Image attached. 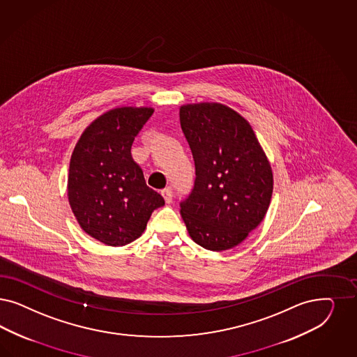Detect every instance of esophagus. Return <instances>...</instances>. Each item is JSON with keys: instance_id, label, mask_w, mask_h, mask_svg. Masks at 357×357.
<instances>
[{"instance_id": "1", "label": "esophagus", "mask_w": 357, "mask_h": 357, "mask_svg": "<svg viewBox=\"0 0 357 357\" xmlns=\"http://www.w3.org/2000/svg\"><path fill=\"white\" fill-rule=\"evenodd\" d=\"M162 197L165 199V202L167 203V204H170L172 202V188H165V190H162Z\"/></svg>"}]
</instances>
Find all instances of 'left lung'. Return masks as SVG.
I'll list each match as a JSON object with an SVG mask.
<instances>
[{"mask_svg": "<svg viewBox=\"0 0 357 357\" xmlns=\"http://www.w3.org/2000/svg\"><path fill=\"white\" fill-rule=\"evenodd\" d=\"M179 120L197 175L191 194L181 202L187 231L204 249L234 248L268 212L271 163L252 126L227 105L185 104Z\"/></svg>", "mask_w": 357, "mask_h": 357, "instance_id": "1", "label": "left lung"}]
</instances>
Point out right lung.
Wrapping results in <instances>:
<instances>
[{"mask_svg": "<svg viewBox=\"0 0 357 357\" xmlns=\"http://www.w3.org/2000/svg\"><path fill=\"white\" fill-rule=\"evenodd\" d=\"M153 113L146 107L105 112L83 132L71 155L70 206L82 229L105 245L135 241L151 212L165 204L146 185L130 153L135 135Z\"/></svg>", "mask_w": 357, "mask_h": 357, "instance_id": "add662e5", "label": "right lung"}]
</instances>
